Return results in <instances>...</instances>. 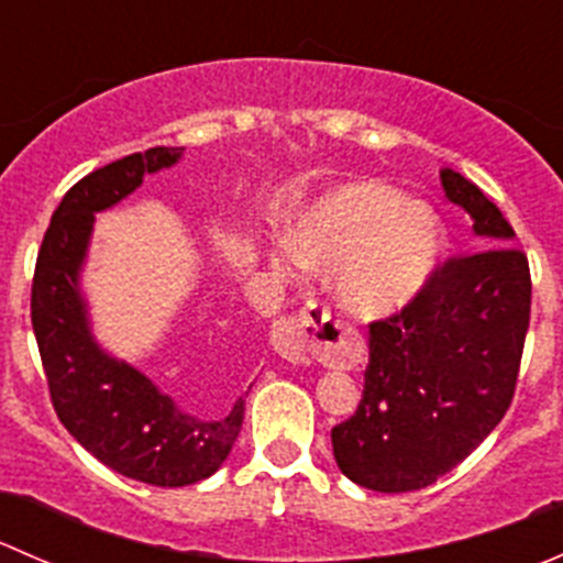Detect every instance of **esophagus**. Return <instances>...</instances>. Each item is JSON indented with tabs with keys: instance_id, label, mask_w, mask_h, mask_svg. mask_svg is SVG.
<instances>
[{
	"instance_id": "obj_1",
	"label": "esophagus",
	"mask_w": 563,
	"mask_h": 563,
	"mask_svg": "<svg viewBox=\"0 0 563 563\" xmlns=\"http://www.w3.org/2000/svg\"><path fill=\"white\" fill-rule=\"evenodd\" d=\"M327 332H332L327 310L318 308V305H308L299 313L277 318L275 329H272V345L283 360L294 362V365H308L313 356L321 354V338ZM349 354L351 349L345 343L323 351V356H329V360H345Z\"/></svg>"
}]
</instances>
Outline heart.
<instances>
[{"mask_svg": "<svg viewBox=\"0 0 563 563\" xmlns=\"http://www.w3.org/2000/svg\"><path fill=\"white\" fill-rule=\"evenodd\" d=\"M294 258L332 269L334 294L356 316L384 318L428 286L441 250L433 212L382 181H354L318 198L288 234Z\"/></svg>", "mask_w": 563, "mask_h": 563, "instance_id": "1", "label": "heart"}]
</instances>
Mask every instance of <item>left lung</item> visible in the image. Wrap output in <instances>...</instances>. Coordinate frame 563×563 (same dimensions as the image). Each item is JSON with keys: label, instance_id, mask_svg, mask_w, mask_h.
I'll return each instance as SVG.
<instances>
[{"label": "left lung", "instance_id": "left-lung-1", "mask_svg": "<svg viewBox=\"0 0 563 563\" xmlns=\"http://www.w3.org/2000/svg\"><path fill=\"white\" fill-rule=\"evenodd\" d=\"M446 198L474 220L479 250L446 258L400 313L371 323L354 417L332 428L340 471L378 493L433 485L507 413L531 318V272L501 209L463 174Z\"/></svg>", "mask_w": 563, "mask_h": 563}]
</instances>
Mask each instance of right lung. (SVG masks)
Returning <instances> with one entry per match:
<instances>
[{
    "label": "right lung",
    "mask_w": 563,
    "mask_h": 563,
    "mask_svg": "<svg viewBox=\"0 0 563 563\" xmlns=\"http://www.w3.org/2000/svg\"><path fill=\"white\" fill-rule=\"evenodd\" d=\"M181 152H135L76 181L51 218L32 280V329L59 422L108 468L157 487L196 485L223 465L242 430L245 397L223 419L181 411L144 373L100 349L78 277L95 212L128 198L146 174L172 168Z\"/></svg>",
    "instance_id": "right-lung-1"
}]
</instances>
